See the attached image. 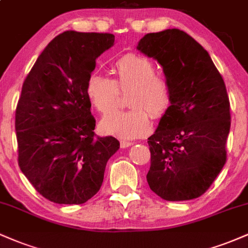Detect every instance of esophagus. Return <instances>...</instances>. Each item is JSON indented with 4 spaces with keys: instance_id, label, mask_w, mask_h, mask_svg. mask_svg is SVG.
<instances>
[{
    "instance_id": "esophagus-1",
    "label": "esophagus",
    "mask_w": 248,
    "mask_h": 248,
    "mask_svg": "<svg viewBox=\"0 0 248 248\" xmlns=\"http://www.w3.org/2000/svg\"><path fill=\"white\" fill-rule=\"evenodd\" d=\"M133 142H129V141H121L120 142V147L121 148H128L130 146H133Z\"/></svg>"
}]
</instances>
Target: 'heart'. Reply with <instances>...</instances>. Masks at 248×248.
<instances>
[{
    "label": "heart",
    "instance_id": "obj_1",
    "mask_svg": "<svg viewBox=\"0 0 248 248\" xmlns=\"http://www.w3.org/2000/svg\"><path fill=\"white\" fill-rule=\"evenodd\" d=\"M114 79L92 73L86 81V95L100 114H108L116 107L120 92L130 91L128 110L105 116L100 130L115 138H140L150 129V119L162 118L172 100L171 85L168 79L156 75L155 64L143 56L129 53L119 58L112 66Z\"/></svg>",
    "mask_w": 248,
    "mask_h": 248
}]
</instances>
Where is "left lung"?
Returning a JSON list of instances; mask_svg holds the SVG:
<instances>
[{
    "label": "left lung",
    "instance_id": "8db88e82",
    "mask_svg": "<svg viewBox=\"0 0 248 248\" xmlns=\"http://www.w3.org/2000/svg\"><path fill=\"white\" fill-rule=\"evenodd\" d=\"M138 50L160 62L172 91L148 139V184L164 201L197 198L226 163L231 113L223 77L207 51L179 29L147 33Z\"/></svg>",
    "mask_w": 248,
    "mask_h": 248
}]
</instances>
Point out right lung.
Wrapping results in <instances>:
<instances>
[{
	"instance_id": "obj_1",
	"label": "right lung",
	"mask_w": 248,
	"mask_h": 248,
	"mask_svg": "<svg viewBox=\"0 0 248 248\" xmlns=\"http://www.w3.org/2000/svg\"><path fill=\"white\" fill-rule=\"evenodd\" d=\"M114 35L65 31L51 41L27 76L15 113L18 166L44 198L82 204L100 190L120 143L94 133L86 81Z\"/></svg>"
}]
</instances>
